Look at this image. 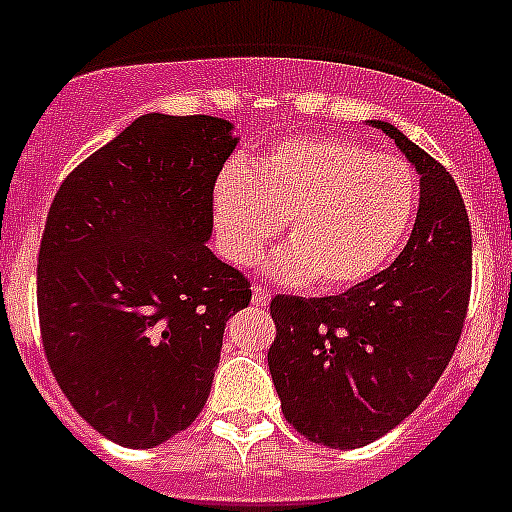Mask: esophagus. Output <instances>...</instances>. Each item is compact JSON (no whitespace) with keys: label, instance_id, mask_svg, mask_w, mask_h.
Segmentation results:
<instances>
[{"label":"esophagus","instance_id":"esophagus-1","mask_svg":"<svg viewBox=\"0 0 512 512\" xmlns=\"http://www.w3.org/2000/svg\"><path fill=\"white\" fill-rule=\"evenodd\" d=\"M268 302L270 291L263 289V286H255V289H252V304H255V307H268Z\"/></svg>","mask_w":512,"mask_h":512}]
</instances>
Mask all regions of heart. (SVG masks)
Instances as JSON below:
<instances>
[{
	"instance_id": "heart-1",
	"label": "heart",
	"mask_w": 512,
	"mask_h": 512,
	"mask_svg": "<svg viewBox=\"0 0 512 512\" xmlns=\"http://www.w3.org/2000/svg\"><path fill=\"white\" fill-rule=\"evenodd\" d=\"M411 166L343 137L283 140L252 169L226 166L213 184V218L231 263L252 265L289 221V247L270 257L281 281L343 291L377 276L414 223Z\"/></svg>"
}]
</instances>
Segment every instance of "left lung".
I'll list each match as a JSON object with an SVG mask.
<instances>
[{
  "mask_svg": "<svg viewBox=\"0 0 512 512\" xmlns=\"http://www.w3.org/2000/svg\"><path fill=\"white\" fill-rule=\"evenodd\" d=\"M419 174V213L390 268L338 296H276L268 367L283 416L307 440L349 450L406 419L448 367L471 294V226L450 171L390 122Z\"/></svg>",
  "mask_w": 512,
  "mask_h": 512,
  "instance_id": "1",
  "label": "left lung"
}]
</instances>
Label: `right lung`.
<instances>
[{"mask_svg":"<svg viewBox=\"0 0 512 512\" xmlns=\"http://www.w3.org/2000/svg\"><path fill=\"white\" fill-rule=\"evenodd\" d=\"M239 137L221 117L145 114L59 187L38 252V320L59 388L90 427L153 448L208 401L249 281L221 263L213 184Z\"/></svg>","mask_w":512,"mask_h":512,"instance_id":"obj_1","label":"right lung"}]
</instances>
